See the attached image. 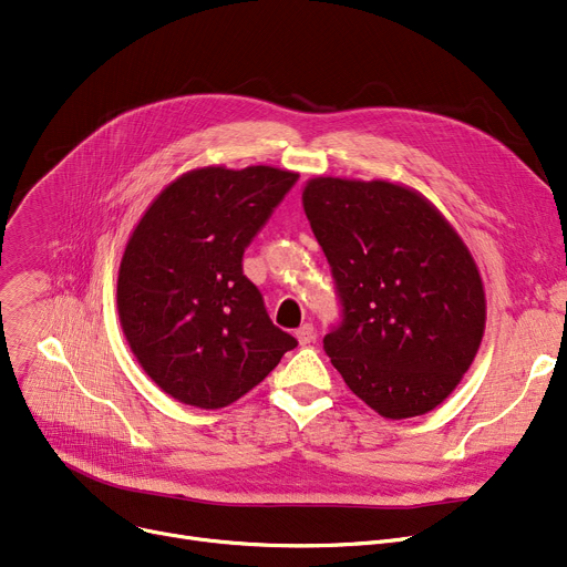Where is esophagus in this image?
<instances>
[{
	"label": "esophagus",
	"mask_w": 567,
	"mask_h": 567,
	"mask_svg": "<svg viewBox=\"0 0 567 567\" xmlns=\"http://www.w3.org/2000/svg\"><path fill=\"white\" fill-rule=\"evenodd\" d=\"M315 338H317V331H315V326L312 323H303L299 331H296V340H299V344H310V342H315Z\"/></svg>",
	"instance_id": "34e87169"
}]
</instances>
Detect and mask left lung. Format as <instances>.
Instances as JSON below:
<instances>
[{"mask_svg":"<svg viewBox=\"0 0 567 567\" xmlns=\"http://www.w3.org/2000/svg\"><path fill=\"white\" fill-rule=\"evenodd\" d=\"M303 208L342 308L323 351L383 419L432 411L485 333L483 280L460 234L423 195L391 182L317 176Z\"/></svg>","mask_w":567,"mask_h":567,"instance_id":"left-lung-1","label":"left lung"}]
</instances>
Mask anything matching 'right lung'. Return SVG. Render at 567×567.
<instances>
[{"instance_id": "1", "label": "right lung", "mask_w": 567, "mask_h": 567, "mask_svg": "<svg viewBox=\"0 0 567 567\" xmlns=\"http://www.w3.org/2000/svg\"><path fill=\"white\" fill-rule=\"evenodd\" d=\"M296 182V172L268 165L193 169L133 229L118 266V319L144 372L174 400L227 406L299 344L244 276L246 248Z\"/></svg>"}]
</instances>
